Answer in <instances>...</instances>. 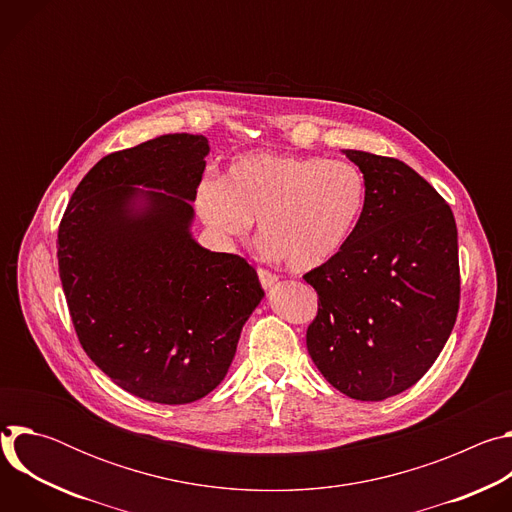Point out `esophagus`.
I'll use <instances>...</instances> for the list:
<instances>
[{
  "mask_svg": "<svg viewBox=\"0 0 512 512\" xmlns=\"http://www.w3.org/2000/svg\"><path fill=\"white\" fill-rule=\"evenodd\" d=\"M257 275H259V281H261V287H263V289H271V287L277 283V275H273V273L267 271V269H259Z\"/></svg>",
  "mask_w": 512,
  "mask_h": 512,
  "instance_id": "34e87169",
  "label": "esophagus"
}]
</instances>
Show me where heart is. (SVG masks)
<instances>
[{"label": "heart", "mask_w": 512, "mask_h": 512, "mask_svg": "<svg viewBox=\"0 0 512 512\" xmlns=\"http://www.w3.org/2000/svg\"><path fill=\"white\" fill-rule=\"evenodd\" d=\"M194 202L221 243L245 239L257 218L267 255L312 271L354 235L367 206V180L348 162L253 152L235 158L221 180H202Z\"/></svg>", "instance_id": "obj_1"}]
</instances>
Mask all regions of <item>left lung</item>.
I'll list each match as a JSON object with an SVG mask.
<instances>
[{
  "mask_svg": "<svg viewBox=\"0 0 512 512\" xmlns=\"http://www.w3.org/2000/svg\"><path fill=\"white\" fill-rule=\"evenodd\" d=\"M367 180V206L346 247L304 279L318 291L308 352L324 379L358 401L413 387L458 316V229L446 200L413 168L344 150Z\"/></svg>",
  "mask_w": 512,
  "mask_h": 512,
  "instance_id": "left-lung-1",
  "label": "left lung"
}]
</instances>
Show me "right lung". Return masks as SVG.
<instances>
[{
  "label": "right lung",
  "instance_id": "1",
  "mask_svg": "<svg viewBox=\"0 0 512 512\" xmlns=\"http://www.w3.org/2000/svg\"><path fill=\"white\" fill-rule=\"evenodd\" d=\"M208 139L168 133L99 160L58 229V273L97 367L145 401L184 405L218 387L265 298L241 257L192 235Z\"/></svg>",
  "mask_w": 512,
  "mask_h": 512
}]
</instances>
